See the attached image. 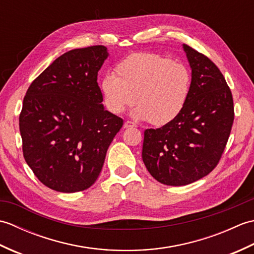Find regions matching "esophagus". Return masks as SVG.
Wrapping results in <instances>:
<instances>
[{"label": "esophagus", "instance_id": "obj_1", "mask_svg": "<svg viewBox=\"0 0 254 254\" xmlns=\"http://www.w3.org/2000/svg\"><path fill=\"white\" fill-rule=\"evenodd\" d=\"M123 127L124 128H128V127H136V124L133 123L131 121H126L123 124Z\"/></svg>", "mask_w": 254, "mask_h": 254}]
</instances>
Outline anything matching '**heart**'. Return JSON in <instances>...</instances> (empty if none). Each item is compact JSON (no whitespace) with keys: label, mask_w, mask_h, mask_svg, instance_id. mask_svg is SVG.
I'll use <instances>...</instances> for the list:
<instances>
[{"label":"heart","mask_w":254,"mask_h":254,"mask_svg":"<svg viewBox=\"0 0 254 254\" xmlns=\"http://www.w3.org/2000/svg\"><path fill=\"white\" fill-rule=\"evenodd\" d=\"M115 75L100 82L102 102L120 115L136 99L132 116L163 127L180 115L191 89V74L185 64L152 52L133 53L117 64Z\"/></svg>","instance_id":"heart-1"}]
</instances>
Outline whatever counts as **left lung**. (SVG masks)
Instances as JSON below:
<instances>
[{
  "label": "left lung",
  "mask_w": 254,
  "mask_h": 254,
  "mask_svg": "<svg viewBox=\"0 0 254 254\" xmlns=\"http://www.w3.org/2000/svg\"><path fill=\"white\" fill-rule=\"evenodd\" d=\"M192 69L191 89L180 115L144 132L142 158L167 186H187L207 176L222 157L234 123V100L222 72L202 53L183 45Z\"/></svg>",
  "instance_id": "1"
}]
</instances>
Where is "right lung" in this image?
Instances as JSON below:
<instances>
[{
  "mask_svg": "<svg viewBox=\"0 0 254 254\" xmlns=\"http://www.w3.org/2000/svg\"><path fill=\"white\" fill-rule=\"evenodd\" d=\"M105 46L56 59L29 86L19 116L27 165L40 182L63 193L93 186L123 120L107 111L97 75Z\"/></svg>",
  "mask_w": 254,
  "mask_h": 254,
  "instance_id": "1",
  "label": "right lung"
}]
</instances>
